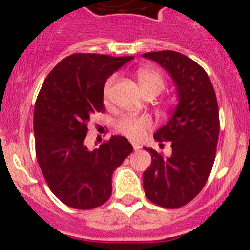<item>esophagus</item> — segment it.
I'll list each match as a JSON object with an SVG mask.
<instances>
[{
  "mask_svg": "<svg viewBox=\"0 0 250 250\" xmlns=\"http://www.w3.org/2000/svg\"><path fill=\"white\" fill-rule=\"evenodd\" d=\"M132 145H133V148H134V151H138V150H139V148H140L139 144L134 143V141H133V143H132Z\"/></svg>",
  "mask_w": 250,
  "mask_h": 250,
  "instance_id": "esophagus-1",
  "label": "esophagus"
}]
</instances>
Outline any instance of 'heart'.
Segmentation results:
<instances>
[{
  "label": "heart",
  "instance_id": "b5f03b06",
  "mask_svg": "<svg viewBox=\"0 0 250 250\" xmlns=\"http://www.w3.org/2000/svg\"><path fill=\"white\" fill-rule=\"evenodd\" d=\"M137 81L144 97L160 94L166 87V81L160 71L150 67H141L137 72ZM115 77H111L104 85V98L109 100L112 92ZM152 127V121L148 116H125L117 123V128L123 135L133 140H140Z\"/></svg>",
  "mask_w": 250,
  "mask_h": 250
}]
</instances>
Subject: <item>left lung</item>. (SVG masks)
<instances>
[{"instance_id":"8db88e82","label":"left lung","mask_w":250,"mask_h":250,"mask_svg":"<svg viewBox=\"0 0 250 250\" xmlns=\"http://www.w3.org/2000/svg\"><path fill=\"white\" fill-rule=\"evenodd\" d=\"M143 57L167 70L179 100L167 125L153 135L160 146L170 141L172 155L145 148L152 161L143 174L144 191L157 206L180 208L201 192L213 168L220 129L216 95L203 67L186 55L161 50Z\"/></svg>"}]
</instances>
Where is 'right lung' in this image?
I'll list each match as a JSON object with an SVG mask.
<instances>
[{"instance_id":"add662e5","label":"right lung","mask_w":250,"mask_h":250,"mask_svg":"<svg viewBox=\"0 0 250 250\" xmlns=\"http://www.w3.org/2000/svg\"><path fill=\"white\" fill-rule=\"evenodd\" d=\"M133 57L76 53L48 74L34 112L36 157L50 191L66 206L93 209L106 202L112 174L133 151L113 135L98 148L84 145L88 122L104 112L106 80Z\"/></svg>"}]
</instances>
